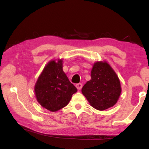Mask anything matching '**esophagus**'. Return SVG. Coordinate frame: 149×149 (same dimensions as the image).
<instances>
[{"label":"esophagus","mask_w":149,"mask_h":149,"mask_svg":"<svg viewBox=\"0 0 149 149\" xmlns=\"http://www.w3.org/2000/svg\"><path fill=\"white\" fill-rule=\"evenodd\" d=\"M75 87H77V89H81L83 87V84H81V83H79V84H77L76 85H75Z\"/></svg>","instance_id":"obj_1"}]
</instances>
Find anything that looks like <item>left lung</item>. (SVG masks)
<instances>
[{
    "mask_svg": "<svg viewBox=\"0 0 149 149\" xmlns=\"http://www.w3.org/2000/svg\"><path fill=\"white\" fill-rule=\"evenodd\" d=\"M91 79L84 85L81 92L95 109L104 110L117 102L121 94L119 78L107 62L93 65Z\"/></svg>",
    "mask_w": 149,
    "mask_h": 149,
    "instance_id": "8db88e82",
    "label": "left lung"
}]
</instances>
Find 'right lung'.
<instances>
[{
    "label": "right lung",
    "instance_id": "add662e5",
    "mask_svg": "<svg viewBox=\"0 0 149 149\" xmlns=\"http://www.w3.org/2000/svg\"><path fill=\"white\" fill-rule=\"evenodd\" d=\"M77 88L63 72L62 60H52L42 70L35 86L37 101L42 107L56 112L65 107Z\"/></svg>",
    "mask_w": 149,
    "mask_h": 149
}]
</instances>
